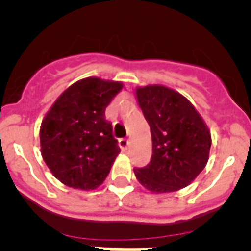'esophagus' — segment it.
Segmentation results:
<instances>
[{"label": "esophagus", "instance_id": "1", "mask_svg": "<svg viewBox=\"0 0 251 251\" xmlns=\"http://www.w3.org/2000/svg\"><path fill=\"white\" fill-rule=\"evenodd\" d=\"M128 145H130V141H128L127 139H120V140H119V146H120V149L123 151L127 150Z\"/></svg>", "mask_w": 251, "mask_h": 251}]
</instances>
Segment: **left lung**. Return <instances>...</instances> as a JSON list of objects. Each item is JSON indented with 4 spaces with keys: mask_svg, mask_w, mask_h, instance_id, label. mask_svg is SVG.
<instances>
[{
    "mask_svg": "<svg viewBox=\"0 0 251 251\" xmlns=\"http://www.w3.org/2000/svg\"><path fill=\"white\" fill-rule=\"evenodd\" d=\"M136 98L152 139V156L146 166L134 169L136 179L157 194L187 186L209 160L206 124L190 101L169 87H137Z\"/></svg>",
    "mask_w": 251,
    "mask_h": 251,
    "instance_id": "left-lung-1",
    "label": "left lung"
}]
</instances>
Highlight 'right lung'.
Instances as JSON below:
<instances>
[{
    "mask_svg": "<svg viewBox=\"0 0 251 251\" xmlns=\"http://www.w3.org/2000/svg\"><path fill=\"white\" fill-rule=\"evenodd\" d=\"M123 83L87 77L60 95L40 130L45 162L62 184L92 190L109 175L120 152L105 110Z\"/></svg>",
    "mask_w": 251,
    "mask_h": 251,
    "instance_id": "1",
    "label": "right lung"
}]
</instances>
